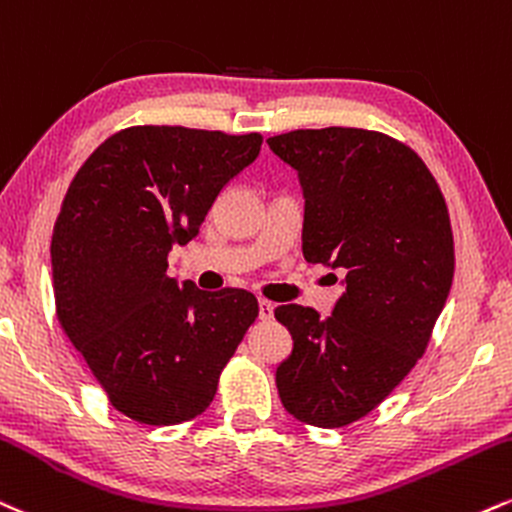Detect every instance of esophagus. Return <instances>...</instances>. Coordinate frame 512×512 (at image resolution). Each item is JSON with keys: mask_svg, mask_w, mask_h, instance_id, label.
<instances>
[{"mask_svg": "<svg viewBox=\"0 0 512 512\" xmlns=\"http://www.w3.org/2000/svg\"><path fill=\"white\" fill-rule=\"evenodd\" d=\"M260 319H272L274 317V303H269V300H260Z\"/></svg>", "mask_w": 512, "mask_h": 512, "instance_id": "34e87169", "label": "esophagus"}]
</instances>
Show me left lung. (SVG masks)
<instances>
[{"label": "left lung", "mask_w": 512, "mask_h": 512, "mask_svg": "<svg viewBox=\"0 0 512 512\" xmlns=\"http://www.w3.org/2000/svg\"><path fill=\"white\" fill-rule=\"evenodd\" d=\"M267 143L298 171L305 260L346 276L331 317L293 303L274 310L293 336L276 389L295 420L346 427L427 350L453 283L448 207L417 152L384 133L305 128Z\"/></svg>", "instance_id": "left-lung-1"}]
</instances>
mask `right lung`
I'll return each mask as SVG.
<instances>
[{
  "mask_svg": "<svg viewBox=\"0 0 512 512\" xmlns=\"http://www.w3.org/2000/svg\"><path fill=\"white\" fill-rule=\"evenodd\" d=\"M260 147V133L133 126L104 140L66 190L49 248L57 317L109 403L135 422L202 415L260 312L243 288L207 293L166 276L171 245L200 233Z\"/></svg>",
  "mask_w": 512,
  "mask_h": 512,
  "instance_id": "1",
  "label": "right lung"
}]
</instances>
